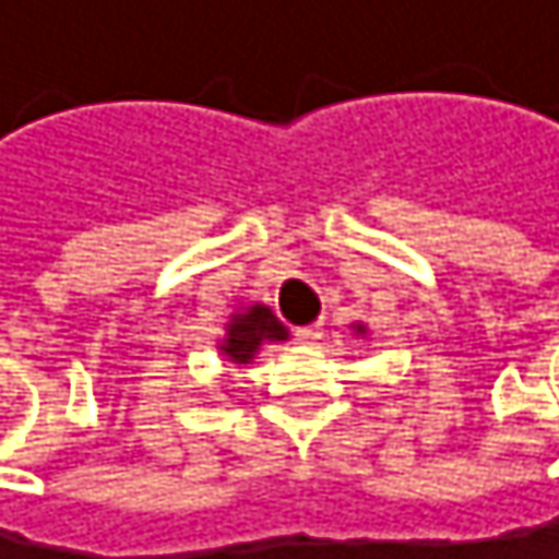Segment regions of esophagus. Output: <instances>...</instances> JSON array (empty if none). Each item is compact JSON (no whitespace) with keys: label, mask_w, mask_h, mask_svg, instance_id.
I'll return each instance as SVG.
<instances>
[{"label":"esophagus","mask_w":559,"mask_h":559,"mask_svg":"<svg viewBox=\"0 0 559 559\" xmlns=\"http://www.w3.org/2000/svg\"><path fill=\"white\" fill-rule=\"evenodd\" d=\"M320 336H323V326H320V323H313V326H299V330H296V340H299V343H317Z\"/></svg>","instance_id":"obj_1"}]
</instances>
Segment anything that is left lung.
Instances as JSON below:
<instances>
[{"mask_svg": "<svg viewBox=\"0 0 559 559\" xmlns=\"http://www.w3.org/2000/svg\"><path fill=\"white\" fill-rule=\"evenodd\" d=\"M349 330H353V336H356V340H359V336L367 340V323H353Z\"/></svg>", "mask_w": 559, "mask_h": 559, "instance_id": "left-lung-1", "label": "left lung"}]
</instances>
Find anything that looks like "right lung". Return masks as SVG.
<instances>
[{
  "instance_id": "right-lung-1",
  "label": "right lung",
  "mask_w": 559,
  "mask_h": 559,
  "mask_svg": "<svg viewBox=\"0 0 559 559\" xmlns=\"http://www.w3.org/2000/svg\"><path fill=\"white\" fill-rule=\"evenodd\" d=\"M223 340H219V353L236 362V367H246L253 362L257 353L266 343H283L289 340V330L276 320V313L266 302H242L233 310L229 323L223 326Z\"/></svg>"
}]
</instances>
